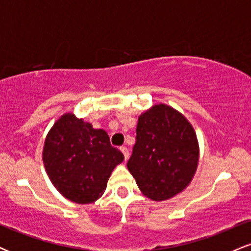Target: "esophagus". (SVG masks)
<instances>
[{
  "label": "esophagus",
  "instance_id": "obj_1",
  "mask_svg": "<svg viewBox=\"0 0 251 251\" xmlns=\"http://www.w3.org/2000/svg\"><path fill=\"white\" fill-rule=\"evenodd\" d=\"M120 150H122V152L124 153V157H125V159H128V155H129L128 149L126 148V146H122V148H120Z\"/></svg>",
  "mask_w": 251,
  "mask_h": 251
}]
</instances>
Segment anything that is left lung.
I'll list each match as a JSON object with an SVG mask.
<instances>
[{
  "mask_svg": "<svg viewBox=\"0 0 251 251\" xmlns=\"http://www.w3.org/2000/svg\"><path fill=\"white\" fill-rule=\"evenodd\" d=\"M198 159L197 135L180 112L158 103L140 114L127 169L144 196L154 201L175 197L191 183Z\"/></svg>",
  "mask_w": 251,
  "mask_h": 251,
  "instance_id": "1",
  "label": "left lung"
}]
</instances>
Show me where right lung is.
<instances>
[{
    "label": "right lung",
    "instance_id": "right-lung-1",
    "mask_svg": "<svg viewBox=\"0 0 251 251\" xmlns=\"http://www.w3.org/2000/svg\"><path fill=\"white\" fill-rule=\"evenodd\" d=\"M42 160L51 184L63 197L88 204L103 195L124 154L111 145L107 132L65 113L46 137Z\"/></svg>",
    "mask_w": 251,
    "mask_h": 251
}]
</instances>
